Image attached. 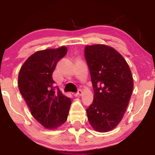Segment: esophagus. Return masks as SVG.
Returning <instances> with one entry per match:
<instances>
[{
    "label": "esophagus",
    "mask_w": 155,
    "mask_h": 155,
    "mask_svg": "<svg viewBox=\"0 0 155 155\" xmlns=\"http://www.w3.org/2000/svg\"><path fill=\"white\" fill-rule=\"evenodd\" d=\"M82 94V91L81 89L78 90V92L74 94V96H80Z\"/></svg>",
    "instance_id": "1"
}]
</instances>
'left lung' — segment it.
I'll return each instance as SVG.
<instances>
[{
	"mask_svg": "<svg viewBox=\"0 0 155 155\" xmlns=\"http://www.w3.org/2000/svg\"><path fill=\"white\" fill-rule=\"evenodd\" d=\"M84 55L94 91L86 109L88 120L97 132L112 130L124 115L133 89L131 71L122 55L105 45L86 46Z\"/></svg>",
	"mask_w": 155,
	"mask_h": 155,
	"instance_id": "8db88e82",
	"label": "left lung"
}]
</instances>
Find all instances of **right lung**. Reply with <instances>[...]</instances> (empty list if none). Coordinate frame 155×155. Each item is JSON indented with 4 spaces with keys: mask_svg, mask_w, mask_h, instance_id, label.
<instances>
[{
    "mask_svg": "<svg viewBox=\"0 0 155 155\" xmlns=\"http://www.w3.org/2000/svg\"><path fill=\"white\" fill-rule=\"evenodd\" d=\"M67 52L64 46L34 53L25 61L18 75V88L31 114L45 128L55 129L67 120L71 101L52 79L59 59Z\"/></svg>",
    "mask_w": 155,
    "mask_h": 155,
    "instance_id": "add662e5",
    "label": "right lung"
}]
</instances>
